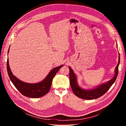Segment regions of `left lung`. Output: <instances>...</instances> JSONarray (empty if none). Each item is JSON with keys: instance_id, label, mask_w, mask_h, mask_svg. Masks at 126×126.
Segmentation results:
<instances>
[{"instance_id": "1", "label": "left lung", "mask_w": 126, "mask_h": 126, "mask_svg": "<svg viewBox=\"0 0 126 126\" xmlns=\"http://www.w3.org/2000/svg\"><path fill=\"white\" fill-rule=\"evenodd\" d=\"M120 63V55L119 56V62L115 69V76L110 80L107 82L103 83L98 86L96 88L92 89H83L80 87L77 81V77L75 74L74 71L71 68H69V79L71 89L74 94L78 97L86 100H92L99 98L104 95L113 83L116 81L118 73V67Z\"/></svg>"}]
</instances>
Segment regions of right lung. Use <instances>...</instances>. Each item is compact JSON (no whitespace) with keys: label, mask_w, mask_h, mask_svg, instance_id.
Listing matches in <instances>:
<instances>
[{"label":"right lung","mask_w":126,"mask_h":126,"mask_svg":"<svg viewBox=\"0 0 126 126\" xmlns=\"http://www.w3.org/2000/svg\"><path fill=\"white\" fill-rule=\"evenodd\" d=\"M9 48L8 53L9 52ZM63 65L54 68L49 72L43 81L36 83H29L22 81L13 75L9 65V60L7 59V69L9 78L15 87L24 96L33 98H38L46 94L50 89L52 79Z\"/></svg>","instance_id":"right-lung-1"}]
</instances>
